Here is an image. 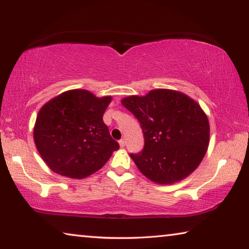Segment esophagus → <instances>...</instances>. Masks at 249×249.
<instances>
[{
  "label": "esophagus",
  "mask_w": 249,
  "mask_h": 249,
  "mask_svg": "<svg viewBox=\"0 0 249 249\" xmlns=\"http://www.w3.org/2000/svg\"><path fill=\"white\" fill-rule=\"evenodd\" d=\"M119 142H120V146H121V147H125V145H126L125 140H121Z\"/></svg>",
  "instance_id": "esophagus-1"
}]
</instances>
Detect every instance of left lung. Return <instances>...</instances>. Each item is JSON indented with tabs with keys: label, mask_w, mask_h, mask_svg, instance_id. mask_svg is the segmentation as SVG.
Returning a JSON list of instances; mask_svg holds the SVG:
<instances>
[{
	"label": "left lung",
	"mask_w": 249,
	"mask_h": 249,
	"mask_svg": "<svg viewBox=\"0 0 249 249\" xmlns=\"http://www.w3.org/2000/svg\"><path fill=\"white\" fill-rule=\"evenodd\" d=\"M141 123L145 146L130 158L146 178L172 184L200 165L210 142L209 119L199 103L182 92L151 90L121 101Z\"/></svg>",
	"instance_id": "left-lung-1"
}]
</instances>
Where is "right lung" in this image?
<instances>
[{
    "label": "right lung",
    "instance_id": "right-lung-1",
    "mask_svg": "<svg viewBox=\"0 0 249 249\" xmlns=\"http://www.w3.org/2000/svg\"><path fill=\"white\" fill-rule=\"evenodd\" d=\"M112 96L98 98L88 90L62 92L39 109L34 142L50 169L71 179L100 170L120 148L103 122Z\"/></svg>",
    "mask_w": 249,
    "mask_h": 249
}]
</instances>
